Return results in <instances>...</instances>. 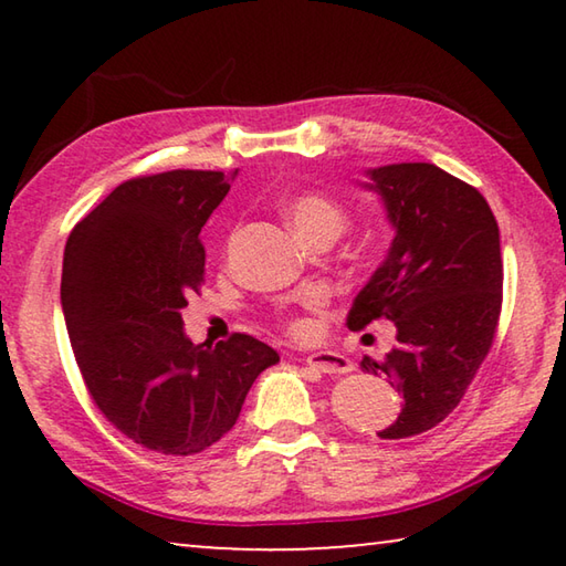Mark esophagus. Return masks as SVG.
Returning a JSON list of instances; mask_svg holds the SVG:
<instances>
[{
  "label": "esophagus",
  "mask_w": 566,
  "mask_h": 566,
  "mask_svg": "<svg viewBox=\"0 0 566 566\" xmlns=\"http://www.w3.org/2000/svg\"><path fill=\"white\" fill-rule=\"evenodd\" d=\"M306 364L314 369L324 371V375H344V371H352L354 364L344 357L339 352H332V349H322V352H312L310 357H306Z\"/></svg>",
  "instance_id": "1"
}]
</instances>
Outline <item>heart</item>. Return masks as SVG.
<instances>
[{
  "label": "heart",
  "instance_id": "obj_1",
  "mask_svg": "<svg viewBox=\"0 0 566 566\" xmlns=\"http://www.w3.org/2000/svg\"><path fill=\"white\" fill-rule=\"evenodd\" d=\"M286 219H290L294 232L302 239L322 232L339 234L344 229V222H347L339 202H334L332 197L322 195V191H304V195H296L292 202L286 205ZM324 300H327V292L317 290V286L302 294V302L306 306H319L324 304ZM290 329L294 334H310L314 329V324L304 317H292Z\"/></svg>",
  "mask_w": 566,
  "mask_h": 566
}]
</instances>
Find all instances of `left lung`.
I'll return each instance as SVG.
<instances>
[{"instance_id": "8db88e82", "label": "left lung", "mask_w": 566, "mask_h": 566, "mask_svg": "<svg viewBox=\"0 0 566 566\" xmlns=\"http://www.w3.org/2000/svg\"><path fill=\"white\" fill-rule=\"evenodd\" d=\"M395 239L385 262L354 296L349 329L375 319L397 327L387 357L359 367L401 395L399 417L377 432L405 439L444 421L492 347L502 312L500 227L486 199L429 161L367 169Z\"/></svg>"}]
</instances>
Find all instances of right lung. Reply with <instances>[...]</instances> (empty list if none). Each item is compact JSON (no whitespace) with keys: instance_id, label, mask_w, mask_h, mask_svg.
<instances>
[{"instance_id":"1","label":"right lung","mask_w":566,"mask_h":566,"mask_svg":"<svg viewBox=\"0 0 566 566\" xmlns=\"http://www.w3.org/2000/svg\"><path fill=\"white\" fill-rule=\"evenodd\" d=\"M234 177L175 169L129 179L66 239L62 312L84 385L151 452L189 457L219 442L254 379L280 361L249 334L191 344L181 322L205 280L199 232Z\"/></svg>"}]
</instances>
